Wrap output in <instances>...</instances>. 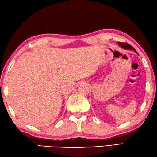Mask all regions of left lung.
<instances>
[{"instance_id": "8db88e82", "label": "left lung", "mask_w": 157, "mask_h": 157, "mask_svg": "<svg viewBox=\"0 0 157 157\" xmlns=\"http://www.w3.org/2000/svg\"><path fill=\"white\" fill-rule=\"evenodd\" d=\"M118 44L119 45V46H121V47H123L124 49H132V50H134L135 51V52L136 53V50L134 49V48L131 46V45H130L129 44L126 43V42H117Z\"/></svg>"}]
</instances>
